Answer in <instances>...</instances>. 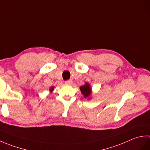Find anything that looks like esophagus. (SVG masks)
I'll return each instance as SVG.
<instances>
[{
	"label": "esophagus",
	"mask_w": 150,
	"mask_h": 150,
	"mask_svg": "<svg viewBox=\"0 0 150 150\" xmlns=\"http://www.w3.org/2000/svg\"><path fill=\"white\" fill-rule=\"evenodd\" d=\"M72 82H73V81L71 79H69V80H67L65 81V83L67 84H71Z\"/></svg>",
	"instance_id": "esophagus-1"
}]
</instances>
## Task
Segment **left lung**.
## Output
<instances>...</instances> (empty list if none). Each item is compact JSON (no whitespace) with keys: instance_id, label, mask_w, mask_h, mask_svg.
Returning <instances> with one entry per match:
<instances>
[{"instance_id":"obj_1","label":"left lung","mask_w":150,"mask_h":150,"mask_svg":"<svg viewBox=\"0 0 150 150\" xmlns=\"http://www.w3.org/2000/svg\"><path fill=\"white\" fill-rule=\"evenodd\" d=\"M80 90L81 93L84 95V96L86 98L88 97L89 95L91 94V88L90 86V84L88 83H86L85 85L81 86Z\"/></svg>"}]
</instances>
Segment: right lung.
Wrapping results in <instances>:
<instances>
[{"instance_id":"add662e5","label":"right lung","mask_w":150,"mask_h":150,"mask_svg":"<svg viewBox=\"0 0 150 150\" xmlns=\"http://www.w3.org/2000/svg\"><path fill=\"white\" fill-rule=\"evenodd\" d=\"M53 87H52V88H51V89H50V91H53Z\"/></svg>"}]
</instances>
